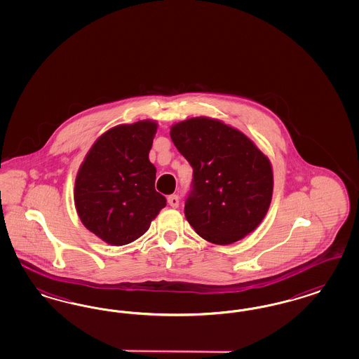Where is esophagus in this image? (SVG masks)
Masks as SVG:
<instances>
[{"instance_id": "obj_1", "label": "esophagus", "mask_w": 359, "mask_h": 359, "mask_svg": "<svg viewBox=\"0 0 359 359\" xmlns=\"http://www.w3.org/2000/svg\"><path fill=\"white\" fill-rule=\"evenodd\" d=\"M168 203L172 206V208H178V205H180V198H178V196H169L168 197Z\"/></svg>"}]
</instances>
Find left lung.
<instances>
[{"instance_id":"obj_1","label":"left lung","mask_w":359,"mask_h":359,"mask_svg":"<svg viewBox=\"0 0 359 359\" xmlns=\"http://www.w3.org/2000/svg\"><path fill=\"white\" fill-rule=\"evenodd\" d=\"M170 137L193 168L185 217L196 233L215 245H230L254 231L273 197L265 154L238 129L208 117L174 123Z\"/></svg>"}]
</instances>
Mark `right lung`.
I'll return each mask as SVG.
<instances>
[{"mask_svg": "<svg viewBox=\"0 0 359 359\" xmlns=\"http://www.w3.org/2000/svg\"><path fill=\"white\" fill-rule=\"evenodd\" d=\"M157 128L151 120L114 126L81 163L76 209L83 226L109 245L140 238L166 206V198L154 189L157 170L149 161Z\"/></svg>", "mask_w": 359, "mask_h": 359, "instance_id": "obj_1", "label": "right lung"}]
</instances>
